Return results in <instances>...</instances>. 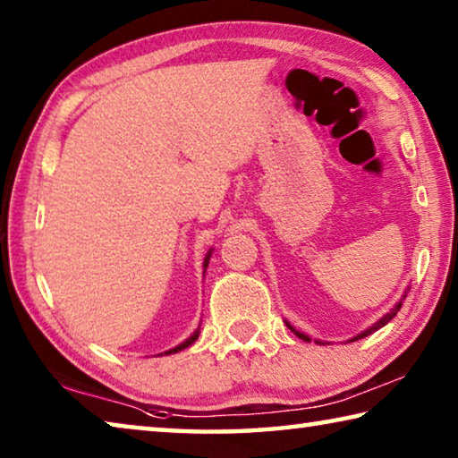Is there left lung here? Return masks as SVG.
<instances>
[{
    "label": "left lung",
    "instance_id": "1",
    "mask_svg": "<svg viewBox=\"0 0 458 458\" xmlns=\"http://www.w3.org/2000/svg\"><path fill=\"white\" fill-rule=\"evenodd\" d=\"M408 291H410V286H408V289L404 291V294H402V299L398 301V303L396 305H394L392 309H390V311H387L384 317H382V319H379V321H376L374 325H369V327L368 329H363L361 333H358V335H355V337H352L350 341H358V339H363V337H368V335H371V333H374V331H377V329H382L384 327V325L386 323H390L392 319H394V317H396L398 315V311H400V307H402V301H404L406 299V294H408ZM286 323V327H289L293 333H294V335H297L299 339H303V341H311V337H309V335H305V333L303 331H299V329H294L293 327V325L289 323V321H284ZM315 344H319V345H325V341H319V339H315Z\"/></svg>",
    "mask_w": 458,
    "mask_h": 458
}]
</instances>
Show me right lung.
Returning a JSON list of instances; mask_svg holds the SVG:
<instances>
[{
    "label": "right lung",
    "instance_id": "obj_1",
    "mask_svg": "<svg viewBox=\"0 0 458 458\" xmlns=\"http://www.w3.org/2000/svg\"><path fill=\"white\" fill-rule=\"evenodd\" d=\"M210 257H212V248L210 250H208V254H206V259H204V273H206V268H208V265H210ZM199 337V327L191 333V335L185 339V341H182L180 345H175V347H172V350H167V352H164V353H159V355H172V353H177V352H182V350H185V347H190L191 344H196V339Z\"/></svg>",
    "mask_w": 458,
    "mask_h": 458
}]
</instances>
